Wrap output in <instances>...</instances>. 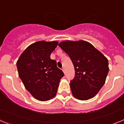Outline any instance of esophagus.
I'll use <instances>...</instances> for the list:
<instances>
[{"label": "esophagus", "instance_id": "1", "mask_svg": "<svg viewBox=\"0 0 124 124\" xmlns=\"http://www.w3.org/2000/svg\"><path fill=\"white\" fill-rule=\"evenodd\" d=\"M62 71H63V73H65V69L64 68H62Z\"/></svg>", "mask_w": 124, "mask_h": 124}]
</instances>
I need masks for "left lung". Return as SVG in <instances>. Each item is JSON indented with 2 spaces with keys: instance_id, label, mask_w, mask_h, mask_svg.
Masks as SVG:
<instances>
[{
  "instance_id": "obj_1",
  "label": "left lung",
  "mask_w": 124,
  "mask_h": 124,
  "mask_svg": "<svg viewBox=\"0 0 124 124\" xmlns=\"http://www.w3.org/2000/svg\"><path fill=\"white\" fill-rule=\"evenodd\" d=\"M58 46L68 54L74 65L75 77L70 84L73 96L81 101L94 97L104 84L109 72L107 58L84 40H66Z\"/></svg>"
}]
</instances>
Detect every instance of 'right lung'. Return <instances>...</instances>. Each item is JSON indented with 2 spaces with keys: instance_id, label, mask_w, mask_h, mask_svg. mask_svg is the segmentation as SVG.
Segmentation results:
<instances>
[{
  "instance_id": "obj_1",
  "label": "right lung",
  "mask_w": 124,
  "mask_h": 124,
  "mask_svg": "<svg viewBox=\"0 0 124 124\" xmlns=\"http://www.w3.org/2000/svg\"><path fill=\"white\" fill-rule=\"evenodd\" d=\"M58 44L56 41H38L28 46L17 61L18 76L31 96L40 101L56 96L64 76L50 55Z\"/></svg>"
}]
</instances>
